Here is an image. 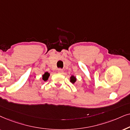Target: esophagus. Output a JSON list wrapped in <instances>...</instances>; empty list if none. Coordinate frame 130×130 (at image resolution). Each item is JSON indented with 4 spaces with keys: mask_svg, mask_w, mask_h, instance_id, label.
<instances>
[{
    "mask_svg": "<svg viewBox=\"0 0 130 130\" xmlns=\"http://www.w3.org/2000/svg\"><path fill=\"white\" fill-rule=\"evenodd\" d=\"M63 70H62V69H59V70H58L59 73L62 74V73H63Z\"/></svg>",
    "mask_w": 130,
    "mask_h": 130,
    "instance_id": "34e87169",
    "label": "esophagus"
}]
</instances>
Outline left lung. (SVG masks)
<instances>
[{
	"mask_svg": "<svg viewBox=\"0 0 130 130\" xmlns=\"http://www.w3.org/2000/svg\"><path fill=\"white\" fill-rule=\"evenodd\" d=\"M70 80L71 82L72 83V84H75L76 81H77V78H76L75 76L71 75V76L70 78Z\"/></svg>",
	"mask_w": 130,
	"mask_h": 130,
	"instance_id": "1",
	"label": "left lung"
}]
</instances>
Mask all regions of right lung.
I'll use <instances>...</instances> for the list:
<instances>
[{
  "label": "right lung",
  "instance_id": "1",
  "mask_svg": "<svg viewBox=\"0 0 130 130\" xmlns=\"http://www.w3.org/2000/svg\"><path fill=\"white\" fill-rule=\"evenodd\" d=\"M49 76H50V74L49 73V72H45V73L43 75V76H42V79H43V80H44V81H47V79H48V78H49Z\"/></svg>",
  "mask_w": 130,
  "mask_h": 130
}]
</instances>
